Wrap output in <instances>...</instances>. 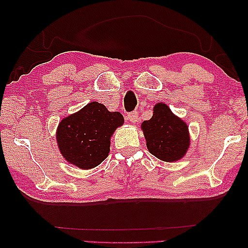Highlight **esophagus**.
Returning a JSON list of instances; mask_svg holds the SVG:
<instances>
[{"label":"esophagus","mask_w":248,"mask_h":248,"mask_svg":"<svg viewBox=\"0 0 248 248\" xmlns=\"http://www.w3.org/2000/svg\"><path fill=\"white\" fill-rule=\"evenodd\" d=\"M127 120L131 122V123H137V122L139 121V115L137 111H132V113H130L127 115Z\"/></svg>","instance_id":"34e87169"}]
</instances>
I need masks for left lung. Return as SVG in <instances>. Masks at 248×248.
Wrapping results in <instances>:
<instances>
[{
  "instance_id": "left-lung-1",
  "label": "left lung",
  "mask_w": 248,
  "mask_h": 248,
  "mask_svg": "<svg viewBox=\"0 0 248 248\" xmlns=\"http://www.w3.org/2000/svg\"><path fill=\"white\" fill-rule=\"evenodd\" d=\"M141 128L149 152L160 160L174 162L186 155L189 147L188 126L166 104L155 105L152 117L144 121Z\"/></svg>"
}]
</instances>
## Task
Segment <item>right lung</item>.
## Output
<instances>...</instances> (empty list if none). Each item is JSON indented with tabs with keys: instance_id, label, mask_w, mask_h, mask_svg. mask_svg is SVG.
Wrapping results in <instances>:
<instances>
[{
	"instance_id": "right-lung-1",
	"label": "right lung",
	"mask_w": 248,
	"mask_h": 248,
	"mask_svg": "<svg viewBox=\"0 0 248 248\" xmlns=\"http://www.w3.org/2000/svg\"><path fill=\"white\" fill-rule=\"evenodd\" d=\"M123 123L121 113H111L98 101L89 103L59 124L56 141L61 155L81 169L97 167L107 158L111 135Z\"/></svg>"
}]
</instances>
